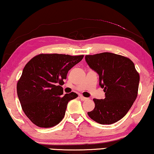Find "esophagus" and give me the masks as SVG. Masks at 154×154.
Returning a JSON list of instances; mask_svg holds the SVG:
<instances>
[{"instance_id":"34e87169","label":"esophagus","mask_w":154,"mask_h":154,"mask_svg":"<svg viewBox=\"0 0 154 154\" xmlns=\"http://www.w3.org/2000/svg\"><path fill=\"white\" fill-rule=\"evenodd\" d=\"M79 98H80V100H82V101L86 100L88 99L87 98H85V97H84L83 96H79Z\"/></svg>"}]
</instances>
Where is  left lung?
Masks as SVG:
<instances>
[{
	"instance_id": "left-lung-1",
	"label": "left lung",
	"mask_w": 154,
	"mask_h": 154,
	"mask_svg": "<svg viewBox=\"0 0 154 154\" xmlns=\"http://www.w3.org/2000/svg\"><path fill=\"white\" fill-rule=\"evenodd\" d=\"M86 61L99 75L105 99H94L95 108L89 117L100 124H112L129 111L138 94L140 75L125 56L109 52L86 55Z\"/></svg>"
}]
</instances>
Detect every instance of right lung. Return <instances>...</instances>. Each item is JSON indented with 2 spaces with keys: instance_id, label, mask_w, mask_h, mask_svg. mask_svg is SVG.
Here are the masks:
<instances>
[{
  "instance_id": "1",
  "label": "right lung",
  "mask_w": 154,
  "mask_h": 154,
  "mask_svg": "<svg viewBox=\"0 0 154 154\" xmlns=\"http://www.w3.org/2000/svg\"><path fill=\"white\" fill-rule=\"evenodd\" d=\"M84 55L40 54L26 64L17 82V96L23 112L40 128L55 126L62 121L68 102L77 97L74 92L63 94L60 85L68 70Z\"/></svg>"
}]
</instances>
